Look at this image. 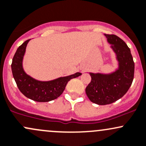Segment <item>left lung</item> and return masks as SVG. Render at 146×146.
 Returning a JSON list of instances; mask_svg holds the SVG:
<instances>
[{"instance_id": "left-lung-1", "label": "left lung", "mask_w": 146, "mask_h": 146, "mask_svg": "<svg viewBox=\"0 0 146 146\" xmlns=\"http://www.w3.org/2000/svg\"><path fill=\"white\" fill-rule=\"evenodd\" d=\"M116 54L119 67L110 74L90 73L92 80L85 92L92 102L98 105L112 104L122 98L132 84L134 62L130 49L123 40L113 34H105Z\"/></svg>"}]
</instances>
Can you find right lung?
Returning <instances> with one entry per match:
<instances>
[{
  "instance_id": "right-lung-1",
  "label": "right lung",
  "mask_w": 146,
  "mask_h": 146,
  "mask_svg": "<svg viewBox=\"0 0 146 146\" xmlns=\"http://www.w3.org/2000/svg\"><path fill=\"white\" fill-rule=\"evenodd\" d=\"M31 39L19 46L12 59V72L17 85L26 97L38 102H48L56 99L64 91L70 80L81 76L82 73L61 77L50 81H39L27 75L22 66L26 47Z\"/></svg>"
}]
</instances>
